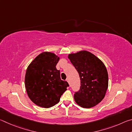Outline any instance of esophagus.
<instances>
[{
	"instance_id": "34e87169",
	"label": "esophagus",
	"mask_w": 132,
	"mask_h": 132,
	"mask_svg": "<svg viewBox=\"0 0 132 132\" xmlns=\"http://www.w3.org/2000/svg\"><path fill=\"white\" fill-rule=\"evenodd\" d=\"M66 81L68 82V83L69 84V85H70V81H69V79H68L66 80Z\"/></svg>"
}]
</instances>
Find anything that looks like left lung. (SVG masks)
<instances>
[{"label": "left lung", "mask_w": 132, "mask_h": 132, "mask_svg": "<svg viewBox=\"0 0 132 132\" xmlns=\"http://www.w3.org/2000/svg\"><path fill=\"white\" fill-rule=\"evenodd\" d=\"M68 58L81 80L80 90L74 95L76 102L85 108L95 106L103 100L108 87L105 66L97 56L86 51L71 53Z\"/></svg>", "instance_id": "8db88e82"}]
</instances>
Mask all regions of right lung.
Instances as JSON below:
<instances>
[{
	"label": "right lung",
	"mask_w": 132,
	"mask_h": 132,
	"mask_svg": "<svg viewBox=\"0 0 132 132\" xmlns=\"http://www.w3.org/2000/svg\"><path fill=\"white\" fill-rule=\"evenodd\" d=\"M59 60L57 56L45 52L35 58L27 69L25 86L29 98L37 105L48 108L59 102L69 86L61 79L56 68Z\"/></svg>",
	"instance_id": "add662e5"
}]
</instances>
